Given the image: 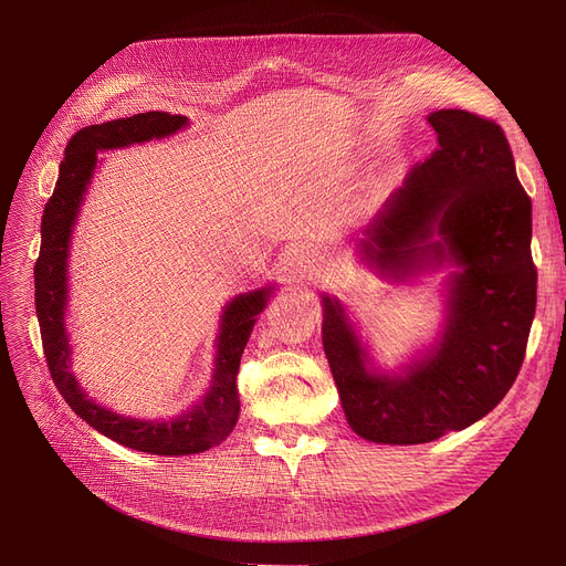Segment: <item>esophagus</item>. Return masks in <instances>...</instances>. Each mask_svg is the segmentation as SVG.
Here are the masks:
<instances>
[{"label": "esophagus", "instance_id": "34e87169", "mask_svg": "<svg viewBox=\"0 0 566 566\" xmlns=\"http://www.w3.org/2000/svg\"><path fill=\"white\" fill-rule=\"evenodd\" d=\"M293 275L295 277H307V275H312L314 271H316V261H314V256L310 254V252H301V254H295L293 256Z\"/></svg>", "mask_w": 566, "mask_h": 566}]
</instances>
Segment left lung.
Returning <instances> with one entry per match:
<instances>
[{
    "mask_svg": "<svg viewBox=\"0 0 566 566\" xmlns=\"http://www.w3.org/2000/svg\"><path fill=\"white\" fill-rule=\"evenodd\" d=\"M429 124L438 148L385 199L363 252L392 275L424 261L461 265L440 344L406 376L371 374L339 303L323 298V348L346 420L385 444L431 442L491 412L521 371L537 307L532 201L504 130L465 109L433 112ZM436 230L443 241L431 244Z\"/></svg>",
    "mask_w": 566,
    "mask_h": 566,
    "instance_id": "1",
    "label": "left lung"
}]
</instances>
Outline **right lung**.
Masks as SVG:
<instances>
[{
	"label": "right lung",
	"instance_id": "right-lung-1",
	"mask_svg": "<svg viewBox=\"0 0 566 566\" xmlns=\"http://www.w3.org/2000/svg\"><path fill=\"white\" fill-rule=\"evenodd\" d=\"M186 124L188 118L181 114L142 112L126 118H116V122L77 130L66 144V156L62 165H59L54 192L45 203L41 220V252L34 265V303L41 325L43 353L59 395L66 399V403L86 424H92L103 436L126 444L130 450L160 457H186L206 452L213 444L222 442L235 427L238 410H241L235 382L238 367H241V355L256 321L254 316L265 305L268 291L261 289L243 293L227 305L218 339L213 388L206 395V399L176 420L142 422L122 418V415L86 399L69 369V337L64 328L66 259L71 229L88 178H92V171L96 167L98 151L146 142L151 137H165L176 133L178 128H184Z\"/></svg>",
	"mask_w": 566,
	"mask_h": 566
}]
</instances>
